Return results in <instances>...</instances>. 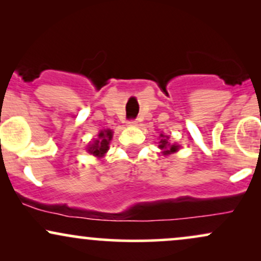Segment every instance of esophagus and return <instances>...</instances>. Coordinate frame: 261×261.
<instances>
[{
    "instance_id": "esophagus-1",
    "label": "esophagus",
    "mask_w": 261,
    "mask_h": 261,
    "mask_svg": "<svg viewBox=\"0 0 261 261\" xmlns=\"http://www.w3.org/2000/svg\"><path fill=\"white\" fill-rule=\"evenodd\" d=\"M137 122H139V121H137L136 119H131V120L127 121V125H128V126H136Z\"/></svg>"
}]
</instances>
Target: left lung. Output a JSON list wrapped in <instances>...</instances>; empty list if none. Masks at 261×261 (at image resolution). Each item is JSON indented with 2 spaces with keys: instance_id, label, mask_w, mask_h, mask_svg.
Instances as JSON below:
<instances>
[{
  "instance_id": "left-lung-1",
  "label": "left lung",
  "mask_w": 261,
  "mask_h": 261,
  "mask_svg": "<svg viewBox=\"0 0 261 261\" xmlns=\"http://www.w3.org/2000/svg\"><path fill=\"white\" fill-rule=\"evenodd\" d=\"M161 141H160V147L161 149H163L164 151V154H168V153H172V152H175L178 151V146L176 145H170L168 142V136H163V135H161Z\"/></svg>"
}]
</instances>
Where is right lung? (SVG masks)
I'll return each instance as SVG.
<instances>
[{
	"mask_svg": "<svg viewBox=\"0 0 261 261\" xmlns=\"http://www.w3.org/2000/svg\"><path fill=\"white\" fill-rule=\"evenodd\" d=\"M99 136V140H95V142L93 143L91 147L88 148L89 153L98 155V157H101L109 148V141L112 140V131L110 130H106V131H101V133L98 135Z\"/></svg>",
	"mask_w": 261,
	"mask_h": 261,
	"instance_id": "add662e5",
	"label": "right lung"
}]
</instances>
